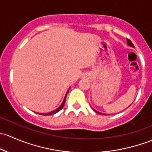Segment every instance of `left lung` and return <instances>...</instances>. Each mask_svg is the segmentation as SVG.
<instances>
[{"instance_id": "left-lung-1", "label": "left lung", "mask_w": 152, "mask_h": 152, "mask_svg": "<svg viewBox=\"0 0 152 152\" xmlns=\"http://www.w3.org/2000/svg\"><path fill=\"white\" fill-rule=\"evenodd\" d=\"M126 42H127V45H129V46H130V47H132V48H134V45L132 43V42H131L130 40L128 39H126ZM93 110H94V109H93ZM94 111H96V110H94ZM96 112L98 113H100L97 112V111H96Z\"/></svg>"}]
</instances>
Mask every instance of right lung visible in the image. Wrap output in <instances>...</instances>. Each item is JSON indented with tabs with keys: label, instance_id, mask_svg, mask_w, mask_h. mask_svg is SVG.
Listing matches in <instances>:
<instances>
[{
	"label": "right lung",
	"instance_id": "add662e5",
	"mask_svg": "<svg viewBox=\"0 0 152 152\" xmlns=\"http://www.w3.org/2000/svg\"><path fill=\"white\" fill-rule=\"evenodd\" d=\"M68 91H69V89H68V91H67L66 94V96H65L64 99V101H63V102L61 103V105L59 106V107H58V108L56 109V110H53V111H51V112H50V113H39L40 115H53V114L56 113H58V111H60L61 110V109L63 108L64 105V104H65L66 98V95H67V94H68Z\"/></svg>",
	"mask_w": 152,
	"mask_h": 152
}]
</instances>
